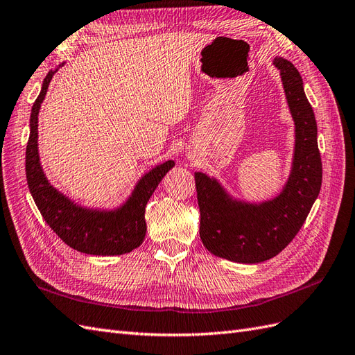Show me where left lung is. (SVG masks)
<instances>
[{"instance_id": "1", "label": "left lung", "mask_w": 355, "mask_h": 355, "mask_svg": "<svg viewBox=\"0 0 355 355\" xmlns=\"http://www.w3.org/2000/svg\"><path fill=\"white\" fill-rule=\"evenodd\" d=\"M273 64L281 71L295 125L293 168L282 193L260 205L245 203L230 197L216 179L194 173L201 242L209 252L236 263L255 264L279 254L299 233L321 189L317 121L302 76L284 58Z\"/></svg>"}]
</instances>
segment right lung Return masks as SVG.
Returning a JSON list of instances; mask_svg holds the SVG:
<instances>
[{"mask_svg":"<svg viewBox=\"0 0 355 355\" xmlns=\"http://www.w3.org/2000/svg\"><path fill=\"white\" fill-rule=\"evenodd\" d=\"M56 71V70H55ZM55 71L43 80L42 91L31 109L30 139L26 145L25 171L30 193L44 221L64 243L76 251L89 255H121L140 246L146 234L145 209L155 188L175 166L166 161L143 176L131 197L116 210H94L74 205L47 182L38 158L37 134L38 110Z\"/></svg>","mask_w":355,"mask_h":355,"instance_id":"right-lung-1","label":"right lung"}]
</instances>
